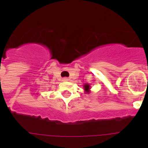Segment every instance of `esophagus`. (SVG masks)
I'll use <instances>...</instances> for the list:
<instances>
[{"label":"esophagus","mask_w":148,"mask_h":148,"mask_svg":"<svg viewBox=\"0 0 148 148\" xmlns=\"http://www.w3.org/2000/svg\"><path fill=\"white\" fill-rule=\"evenodd\" d=\"M70 80V78H66V77H65V78H63V81H64V82H67V81Z\"/></svg>","instance_id":"34e87169"}]
</instances>
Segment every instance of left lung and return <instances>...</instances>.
I'll return each instance as SVG.
<instances>
[{
  "label": "left lung",
  "instance_id": "1",
  "mask_svg": "<svg viewBox=\"0 0 148 148\" xmlns=\"http://www.w3.org/2000/svg\"><path fill=\"white\" fill-rule=\"evenodd\" d=\"M84 90H85L86 93H90V85L89 84H85L84 85Z\"/></svg>",
  "mask_w": 148,
  "mask_h": 148
}]
</instances>
